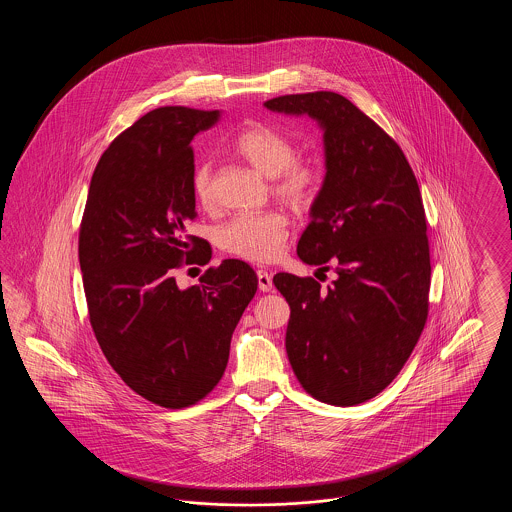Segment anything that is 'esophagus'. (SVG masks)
I'll list each match as a JSON object with an SVG mask.
<instances>
[{
  "instance_id": "esophagus-1",
  "label": "esophagus",
  "mask_w": 512,
  "mask_h": 512,
  "mask_svg": "<svg viewBox=\"0 0 512 512\" xmlns=\"http://www.w3.org/2000/svg\"><path fill=\"white\" fill-rule=\"evenodd\" d=\"M257 280H259V290L261 292H270L272 290V276L268 274L267 270H257Z\"/></svg>"
}]
</instances>
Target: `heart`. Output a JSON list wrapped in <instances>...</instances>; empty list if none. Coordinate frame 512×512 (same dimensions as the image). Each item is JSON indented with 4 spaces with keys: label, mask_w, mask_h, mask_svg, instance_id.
<instances>
[{
    "label": "heart",
    "mask_w": 512,
    "mask_h": 512,
    "mask_svg": "<svg viewBox=\"0 0 512 512\" xmlns=\"http://www.w3.org/2000/svg\"><path fill=\"white\" fill-rule=\"evenodd\" d=\"M234 153L253 171L272 178L270 190L292 207H307L318 192L320 171L313 161L297 159L292 142L265 124H251L232 142ZM195 199L203 209L215 205L213 165L203 161L192 176ZM290 224L282 213L267 211L228 220L217 230L222 251L251 263H270L284 251Z\"/></svg>",
    "instance_id": "b5f03b06"
}]
</instances>
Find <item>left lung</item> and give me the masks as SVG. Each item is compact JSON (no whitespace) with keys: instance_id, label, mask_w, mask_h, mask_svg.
<instances>
[{"instance_id":"obj_1","label":"left lung","mask_w":512,"mask_h":512,"mask_svg":"<svg viewBox=\"0 0 512 512\" xmlns=\"http://www.w3.org/2000/svg\"><path fill=\"white\" fill-rule=\"evenodd\" d=\"M265 107L309 115L324 132L326 176L297 255L338 274L328 288L311 276H274L292 311L288 359L318 401L359 405L390 386L428 318L432 267L418 182L395 140L340 94L280 96Z\"/></svg>"}]
</instances>
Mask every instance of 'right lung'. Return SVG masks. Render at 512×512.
<instances>
[{"label":"right lung","mask_w":512,"mask_h":512,"mask_svg":"<svg viewBox=\"0 0 512 512\" xmlns=\"http://www.w3.org/2000/svg\"><path fill=\"white\" fill-rule=\"evenodd\" d=\"M219 111L159 107L119 134L99 159L78 236L90 324L122 382L165 409H184L219 384L230 340L257 292L238 259L180 290L174 270L207 265L195 219L192 140Z\"/></svg>","instance_id":"add662e5"}]
</instances>
